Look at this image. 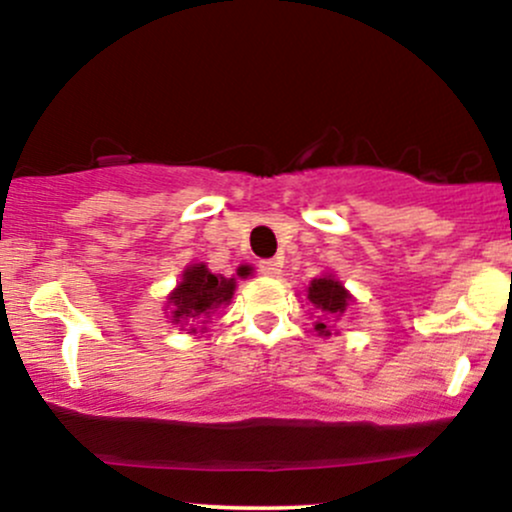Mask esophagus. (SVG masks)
<instances>
[{
	"label": "esophagus",
	"mask_w": 512,
	"mask_h": 512,
	"mask_svg": "<svg viewBox=\"0 0 512 512\" xmlns=\"http://www.w3.org/2000/svg\"><path fill=\"white\" fill-rule=\"evenodd\" d=\"M260 274L264 276H279L281 274V260H262L257 264Z\"/></svg>",
	"instance_id": "esophagus-1"
}]
</instances>
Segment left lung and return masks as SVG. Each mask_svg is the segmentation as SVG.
Masks as SVG:
<instances>
[{
	"instance_id": "8db88e82",
	"label": "left lung",
	"mask_w": 512,
	"mask_h": 512,
	"mask_svg": "<svg viewBox=\"0 0 512 512\" xmlns=\"http://www.w3.org/2000/svg\"><path fill=\"white\" fill-rule=\"evenodd\" d=\"M308 301L313 303L320 313L339 317L346 310V305H349L351 296L344 291V286L339 284L337 279H332V276H322V279H315L313 284L308 286ZM315 330L320 334H330L327 332L325 322H317Z\"/></svg>"
}]
</instances>
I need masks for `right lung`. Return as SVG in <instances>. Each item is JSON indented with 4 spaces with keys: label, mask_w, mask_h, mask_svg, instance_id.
I'll list each match as a JSON object with an SVG mask.
<instances>
[{
    "label": "right lung",
    "mask_w": 512,
    "mask_h": 512,
    "mask_svg": "<svg viewBox=\"0 0 512 512\" xmlns=\"http://www.w3.org/2000/svg\"><path fill=\"white\" fill-rule=\"evenodd\" d=\"M236 291V281L223 279V276L211 274L204 264H192L182 274L178 289L170 293V305H173L175 322H204V317L221 303H228ZM195 332V330H192Z\"/></svg>",
    "instance_id": "1"
}]
</instances>
